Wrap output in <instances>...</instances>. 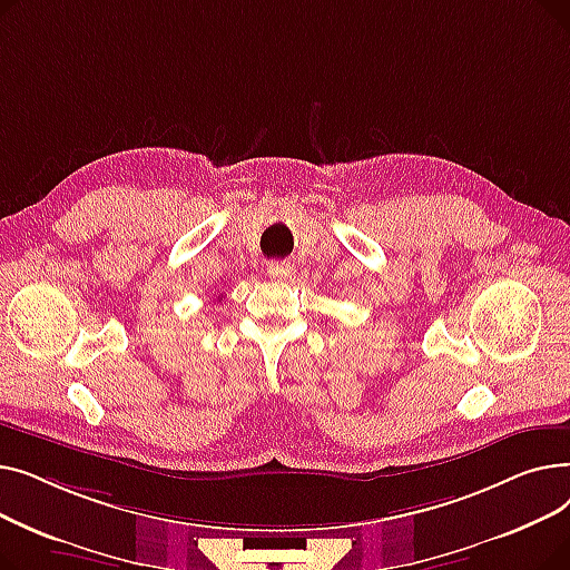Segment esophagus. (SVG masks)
<instances>
[{"label":"esophagus","mask_w":570,"mask_h":570,"mask_svg":"<svg viewBox=\"0 0 570 570\" xmlns=\"http://www.w3.org/2000/svg\"><path fill=\"white\" fill-rule=\"evenodd\" d=\"M267 275L277 282L288 279L293 275V265L288 261H273V263H267Z\"/></svg>","instance_id":"1"}]
</instances>
